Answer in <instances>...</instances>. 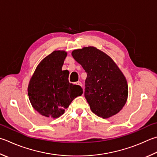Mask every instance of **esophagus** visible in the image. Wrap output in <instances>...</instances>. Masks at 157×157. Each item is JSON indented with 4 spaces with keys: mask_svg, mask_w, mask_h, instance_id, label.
<instances>
[{
    "mask_svg": "<svg viewBox=\"0 0 157 157\" xmlns=\"http://www.w3.org/2000/svg\"><path fill=\"white\" fill-rule=\"evenodd\" d=\"M76 84L77 85H79V86H82V82H78L76 83Z\"/></svg>",
    "mask_w": 157,
    "mask_h": 157,
    "instance_id": "esophagus-1",
    "label": "esophagus"
}]
</instances>
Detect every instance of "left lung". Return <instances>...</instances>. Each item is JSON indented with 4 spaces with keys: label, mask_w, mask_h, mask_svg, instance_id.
<instances>
[{
    "label": "left lung",
    "mask_w": 157,
    "mask_h": 157,
    "mask_svg": "<svg viewBox=\"0 0 157 157\" xmlns=\"http://www.w3.org/2000/svg\"><path fill=\"white\" fill-rule=\"evenodd\" d=\"M72 56L87 74L84 96L92 112L104 119L118 113L126 104L128 89L117 64L94 47L74 50Z\"/></svg>",
    "instance_id": "left-lung-1"
}]
</instances>
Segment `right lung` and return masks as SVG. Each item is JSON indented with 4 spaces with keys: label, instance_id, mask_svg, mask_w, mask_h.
<instances>
[{
    "label": "right lung",
    "instance_id": "1",
    "mask_svg": "<svg viewBox=\"0 0 157 157\" xmlns=\"http://www.w3.org/2000/svg\"><path fill=\"white\" fill-rule=\"evenodd\" d=\"M66 57L64 51L47 56L37 67L28 86L31 105L47 117H59L73 99L83 93L80 86L69 82V71L62 70Z\"/></svg>",
    "mask_w": 157,
    "mask_h": 157
}]
</instances>
